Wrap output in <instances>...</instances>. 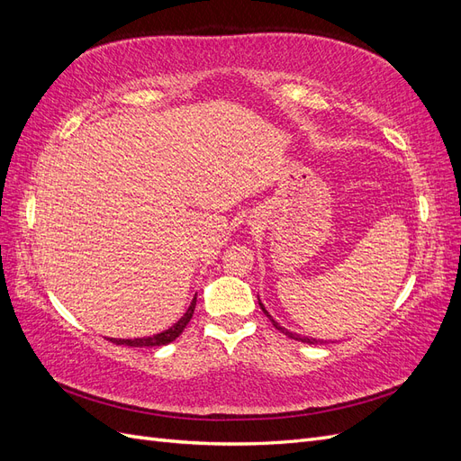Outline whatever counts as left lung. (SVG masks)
<instances>
[{
    "instance_id": "1",
    "label": "left lung",
    "mask_w": 461,
    "mask_h": 461,
    "mask_svg": "<svg viewBox=\"0 0 461 461\" xmlns=\"http://www.w3.org/2000/svg\"><path fill=\"white\" fill-rule=\"evenodd\" d=\"M259 305H261V310H263V313L265 315H267L269 317V321H271V323H273V327L276 329V330H281L283 334H286V337L288 339H292V340H298V342H305V344H319V342H323V340H317V339H310V337H302V334H296V332H290L288 329H285V327H281V325H278L276 323V321L269 315V312L267 310H265V305L259 302Z\"/></svg>"
}]
</instances>
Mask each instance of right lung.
I'll use <instances>...</instances> for the list:
<instances>
[{
  "instance_id": "1",
  "label": "right lung",
  "mask_w": 461,
  "mask_h": 461,
  "mask_svg": "<svg viewBox=\"0 0 461 461\" xmlns=\"http://www.w3.org/2000/svg\"><path fill=\"white\" fill-rule=\"evenodd\" d=\"M194 308H196V298L192 300V303L188 305L186 313L180 317L176 323L173 327H169L167 330L159 332V334H153V337H144V339H109L111 342L115 344H124V346H132V348H144V346H165L173 342L175 339H178V334L183 332L188 325V321L192 319V313H194Z\"/></svg>"
}]
</instances>
